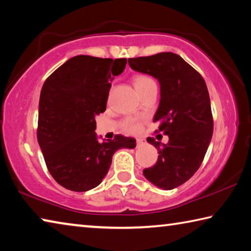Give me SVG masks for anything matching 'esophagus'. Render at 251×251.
I'll use <instances>...</instances> for the list:
<instances>
[{
	"label": "esophagus",
	"instance_id": "34e87169",
	"mask_svg": "<svg viewBox=\"0 0 251 251\" xmlns=\"http://www.w3.org/2000/svg\"><path fill=\"white\" fill-rule=\"evenodd\" d=\"M143 145H145V141H144V139H142V138L136 139V146L142 147Z\"/></svg>",
	"mask_w": 251,
	"mask_h": 251
}]
</instances>
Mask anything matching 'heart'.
<instances>
[{
    "mask_svg": "<svg viewBox=\"0 0 251 251\" xmlns=\"http://www.w3.org/2000/svg\"><path fill=\"white\" fill-rule=\"evenodd\" d=\"M133 83L136 91L138 92V94L139 93H142L143 91H145L146 88L151 86V85H156L154 79L150 77V76L144 75V74L135 75L133 77ZM141 127H142L141 122L136 120V118L129 117L123 123V128H124V130L127 131V133H130V134L138 133L139 129H141Z\"/></svg>",
    "mask_w": 251,
    "mask_h": 251,
    "instance_id": "b5f03b06",
    "label": "heart"
}]
</instances>
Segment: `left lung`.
Wrapping results in <instances>:
<instances>
[{
  "mask_svg": "<svg viewBox=\"0 0 251 251\" xmlns=\"http://www.w3.org/2000/svg\"><path fill=\"white\" fill-rule=\"evenodd\" d=\"M128 64L158 79L156 133L161 131L169 137L163 145L154 137L147 138L159 155L154 166L144 169V176L159 188L174 189L198 171L209 146L214 120L206 82L184 58L172 52L128 58Z\"/></svg>",
  "mask_w": 251,
  "mask_h": 251,
  "instance_id": "obj_1",
  "label": "left lung"
}]
</instances>
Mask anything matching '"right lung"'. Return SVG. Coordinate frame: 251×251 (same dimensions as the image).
<instances>
[{"instance_id":"1","label":"right lung","mask_w":251,"mask_h":251,"mask_svg":"<svg viewBox=\"0 0 251 251\" xmlns=\"http://www.w3.org/2000/svg\"><path fill=\"white\" fill-rule=\"evenodd\" d=\"M126 58L77 55L50 74L40 96L37 141L46 167L59 185L72 192L99 186L120 148H134L131 137L115 135L99 142L95 116L104 113L114 76Z\"/></svg>"}]
</instances>
